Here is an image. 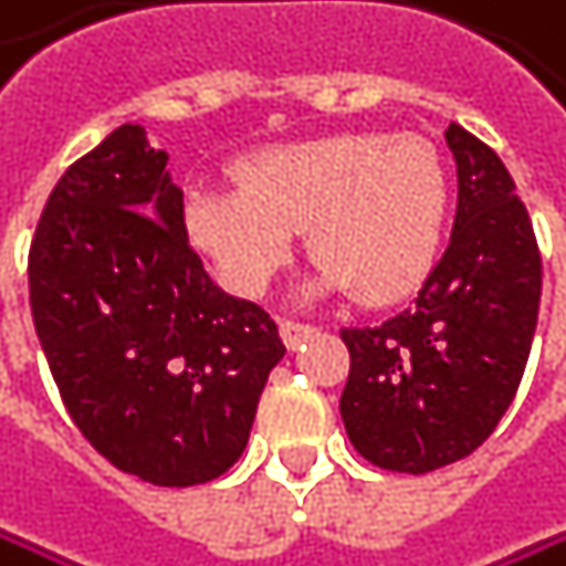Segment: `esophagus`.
<instances>
[{"label":"esophagus","mask_w":566,"mask_h":566,"mask_svg":"<svg viewBox=\"0 0 566 566\" xmlns=\"http://www.w3.org/2000/svg\"><path fill=\"white\" fill-rule=\"evenodd\" d=\"M317 327H310V324H296V321H280V337H283V344L286 347H296V344H303L310 334H314Z\"/></svg>","instance_id":"obj_1"}]
</instances>
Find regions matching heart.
Instances as JSON below:
<instances>
[{
  "label": "heart",
  "mask_w": 566,
  "mask_h": 566,
  "mask_svg": "<svg viewBox=\"0 0 566 566\" xmlns=\"http://www.w3.org/2000/svg\"><path fill=\"white\" fill-rule=\"evenodd\" d=\"M239 188H195L185 232L242 296H260L296 256L300 229L321 263L314 293L367 306L408 300L432 276L449 222V175L421 137L334 134L249 155Z\"/></svg>",
  "instance_id": "1"
}]
</instances>
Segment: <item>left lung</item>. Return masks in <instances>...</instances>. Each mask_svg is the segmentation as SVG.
I'll use <instances>...</instances> for the list:
<instances>
[{"instance_id":"1","label":"left lung","mask_w":566,"mask_h":566,"mask_svg":"<svg viewBox=\"0 0 566 566\" xmlns=\"http://www.w3.org/2000/svg\"><path fill=\"white\" fill-rule=\"evenodd\" d=\"M446 140L459 171L449 249L411 310L340 331L347 439L367 462L411 475L459 462L493 436L541 310V249L506 165L459 124Z\"/></svg>"}]
</instances>
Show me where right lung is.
<instances>
[{
  "mask_svg": "<svg viewBox=\"0 0 566 566\" xmlns=\"http://www.w3.org/2000/svg\"><path fill=\"white\" fill-rule=\"evenodd\" d=\"M165 165L120 124L66 168L30 245V306L83 439L145 483L199 486L242 455L286 347L263 306L209 280Z\"/></svg>",
  "mask_w": 566,
  "mask_h": 566,
  "instance_id": "right-lung-1",
  "label": "right lung"
}]
</instances>
